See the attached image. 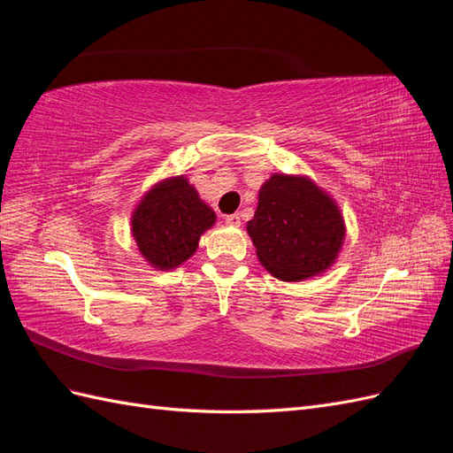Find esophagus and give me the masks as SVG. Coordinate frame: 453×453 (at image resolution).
Wrapping results in <instances>:
<instances>
[{"mask_svg":"<svg viewBox=\"0 0 453 453\" xmlns=\"http://www.w3.org/2000/svg\"><path fill=\"white\" fill-rule=\"evenodd\" d=\"M225 223L230 225V226H238V225H240V215H238V213L226 215V217H225Z\"/></svg>","mask_w":453,"mask_h":453,"instance_id":"esophagus-1","label":"esophagus"}]
</instances>
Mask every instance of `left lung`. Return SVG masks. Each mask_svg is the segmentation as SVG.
I'll list each match as a JSON object with an SVG mask.
<instances>
[{
  "label": "left lung",
  "instance_id": "obj_1",
  "mask_svg": "<svg viewBox=\"0 0 453 453\" xmlns=\"http://www.w3.org/2000/svg\"><path fill=\"white\" fill-rule=\"evenodd\" d=\"M248 232L272 276L298 281L334 263L346 228L336 203L308 177L273 173L258 190Z\"/></svg>",
  "mask_w": 453,
  "mask_h": 453
}]
</instances>
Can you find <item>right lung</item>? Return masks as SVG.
Returning <instances> with one entry per match:
<instances>
[{"label": "right lung", "instance_id": "obj_1", "mask_svg": "<svg viewBox=\"0 0 453 453\" xmlns=\"http://www.w3.org/2000/svg\"><path fill=\"white\" fill-rule=\"evenodd\" d=\"M215 213L183 175L155 185L132 215V234L142 255L160 270L180 266L198 250Z\"/></svg>", "mask_w": 453, "mask_h": 453}]
</instances>
